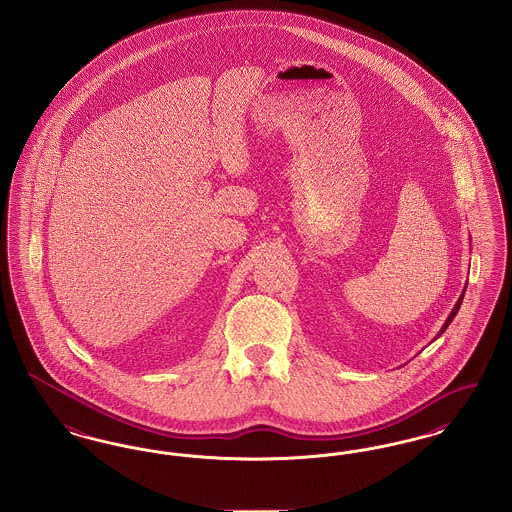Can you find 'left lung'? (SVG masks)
Listing matches in <instances>:
<instances>
[{"mask_svg": "<svg viewBox=\"0 0 512 512\" xmlns=\"http://www.w3.org/2000/svg\"><path fill=\"white\" fill-rule=\"evenodd\" d=\"M465 290H467V285H465V289H463V294H461V296H459V300H457V304H455V306H453V310H451V313H449V317H447V319H445L444 327H442V329H440V333H438V336H440V334L444 333L445 329H447V327H449V323H451V321H453V319H455V315H457V312H459V308H461V304H463V298H465ZM438 336H436V338H438Z\"/></svg>", "mask_w": 512, "mask_h": 512, "instance_id": "8db88e82", "label": "left lung"}]
</instances>
